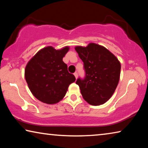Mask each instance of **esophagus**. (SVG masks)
Segmentation results:
<instances>
[{"label":"esophagus","mask_w":148,"mask_h":148,"mask_svg":"<svg viewBox=\"0 0 148 148\" xmlns=\"http://www.w3.org/2000/svg\"><path fill=\"white\" fill-rule=\"evenodd\" d=\"M74 75L75 77H76V79H77V72H75V73L74 74Z\"/></svg>","instance_id":"esophagus-1"}]
</instances>
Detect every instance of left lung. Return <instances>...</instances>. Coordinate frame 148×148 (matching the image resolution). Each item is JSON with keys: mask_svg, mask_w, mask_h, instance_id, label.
Masks as SVG:
<instances>
[{"mask_svg": "<svg viewBox=\"0 0 148 148\" xmlns=\"http://www.w3.org/2000/svg\"><path fill=\"white\" fill-rule=\"evenodd\" d=\"M75 50L84 62V79L78 78L76 84L89 104L99 106L111 98L118 85L121 64L106 47L95 43L86 47L77 46Z\"/></svg>", "mask_w": 148, "mask_h": 148, "instance_id": "8db88e82", "label": "left lung"}]
</instances>
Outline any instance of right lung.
Listing matches in <instances>:
<instances>
[{
	"mask_svg": "<svg viewBox=\"0 0 148 148\" xmlns=\"http://www.w3.org/2000/svg\"><path fill=\"white\" fill-rule=\"evenodd\" d=\"M70 47L56 49L47 46L37 52L27 62L25 77L32 94L44 103L54 104L64 98L69 85L76 81L62 58Z\"/></svg>",
	"mask_w": 148,
	"mask_h": 148,
	"instance_id": "1",
	"label": "right lung"
}]
</instances>
